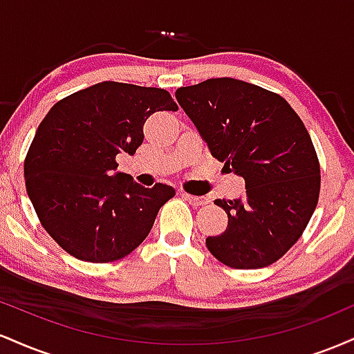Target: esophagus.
<instances>
[{"label":"esophagus","mask_w":354,"mask_h":354,"mask_svg":"<svg viewBox=\"0 0 354 354\" xmlns=\"http://www.w3.org/2000/svg\"><path fill=\"white\" fill-rule=\"evenodd\" d=\"M183 198H185L186 201L189 203L191 206H194V208H198V206H203V205H206V198H203V196H194V194H188V193H183Z\"/></svg>","instance_id":"34e87169"}]
</instances>
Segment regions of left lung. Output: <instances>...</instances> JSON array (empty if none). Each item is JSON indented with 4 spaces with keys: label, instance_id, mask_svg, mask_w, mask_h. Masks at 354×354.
<instances>
[{
    "label": "left lung",
    "instance_id": "obj_1",
    "mask_svg": "<svg viewBox=\"0 0 354 354\" xmlns=\"http://www.w3.org/2000/svg\"><path fill=\"white\" fill-rule=\"evenodd\" d=\"M178 103L208 149L246 183L238 200H216L228 228L206 238L223 265L256 270L298 241L319 198V163L310 133L288 101L234 78L178 88Z\"/></svg>",
    "mask_w": 354,
    "mask_h": 354
}]
</instances>
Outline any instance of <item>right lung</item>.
Returning <instances> with one entry per match:
<instances>
[{
  "label": "right lung",
  "mask_w": 354,
  "mask_h": 354,
  "mask_svg": "<svg viewBox=\"0 0 354 354\" xmlns=\"http://www.w3.org/2000/svg\"><path fill=\"white\" fill-rule=\"evenodd\" d=\"M176 108L166 89L103 81L48 111L24 160V180L43 228L64 251L109 263L145 241L174 188L138 185L118 171L116 156L141 146L154 111Z\"/></svg>",
  "instance_id": "1"
}]
</instances>
